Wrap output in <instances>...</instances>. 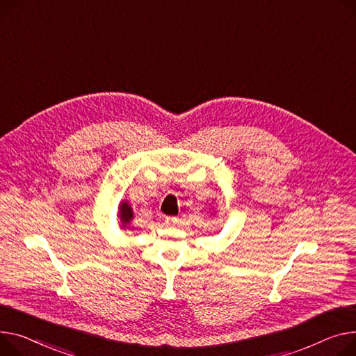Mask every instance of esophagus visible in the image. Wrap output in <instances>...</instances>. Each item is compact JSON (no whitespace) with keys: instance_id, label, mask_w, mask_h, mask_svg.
Segmentation results:
<instances>
[{"instance_id":"esophagus-1","label":"esophagus","mask_w":356,"mask_h":356,"mask_svg":"<svg viewBox=\"0 0 356 356\" xmlns=\"http://www.w3.org/2000/svg\"><path fill=\"white\" fill-rule=\"evenodd\" d=\"M164 222L168 226H175L179 222V219L175 218V216H168V218H164Z\"/></svg>"}]
</instances>
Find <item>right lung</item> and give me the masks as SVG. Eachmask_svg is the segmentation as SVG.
Segmentation results:
<instances>
[{
    "mask_svg": "<svg viewBox=\"0 0 356 356\" xmlns=\"http://www.w3.org/2000/svg\"><path fill=\"white\" fill-rule=\"evenodd\" d=\"M120 218H122V222L124 225H127L131 219H133V211H131V207L129 206V203H122V207H120Z\"/></svg>",
    "mask_w": 356,
    "mask_h": 356,
    "instance_id": "add662e5",
    "label": "right lung"
}]
</instances>
